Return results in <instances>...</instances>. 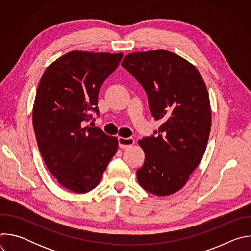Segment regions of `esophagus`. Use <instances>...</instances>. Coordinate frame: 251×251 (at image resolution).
Segmentation results:
<instances>
[{
	"mask_svg": "<svg viewBox=\"0 0 251 251\" xmlns=\"http://www.w3.org/2000/svg\"><path fill=\"white\" fill-rule=\"evenodd\" d=\"M135 143V140L131 137L124 138V137H118V144L120 148H127L129 146H132Z\"/></svg>",
	"mask_w": 251,
	"mask_h": 251,
	"instance_id": "1",
	"label": "esophagus"
}]
</instances>
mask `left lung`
Instances as JSON below:
<instances>
[{"mask_svg": "<svg viewBox=\"0 0 251 251\" xmlns=\"http://www.w3.org/2000/svg\"><path fill=\"white\" fill-rule=\"evenodd\" d=\"M121 65L145 89L152 116L164 122L139 141L145 162L137 180L153 195H172L186 185L206 148L211 111L205 83L192 63L165 50L130 53Z\"/></svg>", "mask_w": 251, "mask_h": 251, "instance_id": "obj_1", "label": "left lung"}]
</instances>
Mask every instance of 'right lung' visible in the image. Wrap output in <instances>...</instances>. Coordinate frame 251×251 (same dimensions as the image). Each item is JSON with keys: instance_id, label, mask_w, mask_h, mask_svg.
Listing matches in <instances>:
<instances>
[{"instance_id": "obj_1", "label": "right lung", "mask_w": 251, "mask_h": 251, "mask_svg": "<svg viewBox=\"0 0 251 251\" xmlns=\"http://www.w3.org/2000/svg\"><path fill=\"white\" fill-rule=\"evenodd\" d=\"M122 56L67 52L46 69L38 86L32 124L40 152L58 183L74 193L93 190L118 150L116 137L84 125L91 112L99 114L100 87Z\"/></svg>"}]
</instances>
